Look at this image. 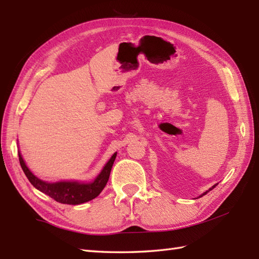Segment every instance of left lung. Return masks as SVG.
<instances>
[{
	"label": "left lung",
	"instance_id": "left-lung-1",
	"mask_svg": "<svg viewBox=\"0 0 259 259\" xmlns=\"http://www.w3.org/2000/svg\"><path fill=\"white\" fill-rule=\"evenodd\" d=\"M216 186H217V185H214V186H212V187H211V188H210V189H209V190H211V189H213V188H214V187H216ZM209 190H208V191H209ZM208 191H206V192H205V194H203V195H206Z\"/></svg>",
	"mask_w": 259,
	"mask_h": 259
}]
</instances>
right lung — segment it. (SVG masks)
Masks as SVG:
<instances>
[{"label": "right lung", "instance_id": "right-lung-1", "mask_svg": "<svg viewBox=\"0 0 259 259\" xmlns=\"http://www.w3.org/2000/svg\"><path fill=\"white\" fill-rule=\"evenodd\" d=\"M115 157H117V152L107 162L106 166L102 169V171L95 179V181H92L90 184H80L76 183V181H61V183L49 184L36 178L30 171V169L26 167L25 162L23 161V158L19 153L20 164L22 169H23L26 178L30 180V183L37 190L42 191L43 194L50 196L58 202L67 203V205H80V203L95 199L97 196L100 195V192L103 190L108 183Z\"/></svg>", "mask_w": 259, "mask_h": 259}]
</instances>
